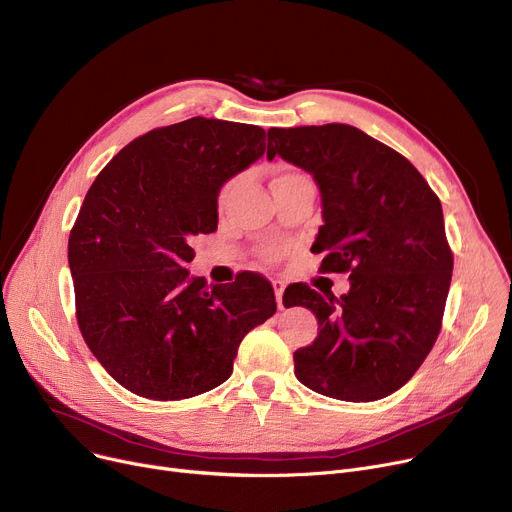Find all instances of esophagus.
I'll return each mask as SVG.
<instances>
[{
    "label": "esophagus",
    "mask_w": 512,
    "mask_h": 512,
    "mask_svg": "<svg viewBox=\"0 0 512 512\" xmlns=\"http://www.w3.org/2000/svg\"><path fill=\"white\" fill-rule=\"evenodd\" d=\"M272 286H274V292H276L278 309H284V303H282V294H284V282H280V280H272Z\"/></svg>",
    "instance_id": "1"
}]
</instances>
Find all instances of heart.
I'll use <instances>...</instances> for the list:
<instances>
[{
  "label": "heart",
  "instance_id": "heart-1",
  "mask_svg": "<svg viewBox=\"0 0 512 512\" xmlns=\"http://www.w3.org/2000/svg\"><path fill=\"white\" fill-rule=\"evenodd\" d=\"M301 180H309L303 172H299V170H292V168H280L278 172H276V176H274V180H272V186L276 188V186H282V184H292V182H301ZM234 186H236V182L234 180H230V182H226L224 184V188H222V193H220V201H226V197L234 191ZM267 259H276L278 257V251H267V255H265Z\"/></svg>",
  "mask_w": 512,
  "mask_h": 512
}]
</instances>
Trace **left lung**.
Here are the masks:
<instances>
[{"mask_svg":"<svg viewBox=\"0 0 512 512\" xmlns=\"http://www.w3.org/2000/svg\"><path fill=\"white\" fill-rule=\"evenodd\" d=\"M276 155L319 186V272L351 280L340 299L286 288L284 305L311 309L319 324L294 373L330 398H384L413 378L442 328L452 278L442 203L407 157L355 126L270 128L267 159Z\"/></svg>","mask_w":512,"mask_h":512,"instance_id":"1","label":"left lung"}]
</instances>
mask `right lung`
<instances>
[{
	"mask_svg": "<svg viewBox=\"0 0 512 512\" xmlns=\"http://www.w3.org/2000/svg\"><path fill=\"white\" fill-rule=\"evenodd\" d=\"M265 151V130L203 116L128 143L91 184L68 238L76 321L112 378L143 398L224 384L240 340L276 313L272 284L205 286L188 240L218 228L226 180Z\"/></svg>",
	"mask_w": 512,
	"mask_h": 512,
	"instance_id": "add662e5",
	"label": "right lung"
}]
</instances>
